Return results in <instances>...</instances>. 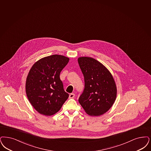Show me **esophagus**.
Wrapping results in <instances>:
<instances>
[{"label": "esophagus", "mask_w": 151, "mask_h": 151, "mask_svg": "<svg viewBox=\"0 0 151 151\" xmlns=\"http://www.w3.org/2000/svg\"><path fill=\"white\" fill-rule=\"evenodd\" d=\"M75 96V94L74 93H71L70 95H69V98L70 99H71V98H73Z\"/></svg>", "instance_id": "obj_1"}]
</instances>
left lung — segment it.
I'll return each instance as SVG.
<instances>
[{"label": "left lung", "instance_id": "left-lung-1", "mask_svg": "<svg viewBox=\"0 0 151 151\" xmlns=\"http://www.w3.org/2000/svg\"><path fill=\"white\" fill-rule=\"evenodd\" d=\"M78 63L85 81L84 89L78 102L87 114L103 115L116 100L117 88L114 78L106 67L93 58L79 57Z\"/></svg>", "mask_w": 151, "mask_h": 151}]
</instances>
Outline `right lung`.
<instances>
[{"label":"right lung","instance_id":"add662e5","mask_svg":"<svg viewBox=\"0 0 151 151\" xmlns=\"http://www.w3.org/2000/svg\"><path fill=\"white\" fill-rule=\"evenodd\" d=\"M69 58L54 54L37 60L31 68L26 81V93L31 105L40 114L54 115L68 98L60 78Z\"/></svg>","mask_w":151,"mask_h":151}]
</instances>
